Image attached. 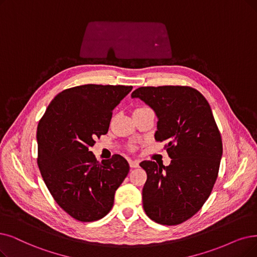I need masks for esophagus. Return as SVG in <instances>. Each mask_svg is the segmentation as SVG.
<instances>
[{"label": "esophagus", "instance_id": "34e87169", "mask_svg": "<svg viewBox=\"0 0 257 257\" xmlns=\"http://www.w3.org/2000/svg\"><path fill=\"white\" fill-rule=\"evenodd\" d=\"M130 167H131L132 169L138 168V167H139V162L136 161V160H130Z\"/></svg>", "mask_w": 257, "mask_h": 257}]
</instances>
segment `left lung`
Returning a JSON list of instances; mask_svg holds the SVG:
<instances>
[{
    "label": "left lung",
    "instance_id": "8db88e82",
    "mask_svg": "<svg viewBox=\"0 0 257 257\" xmlns=\"http://www.w3.org/2000/svg\"><path fill=\"white\" fill-rule=\"evenodd\" d=\"M157 116V141H168V167L145 160L143 209L160 224L175 225L196 214L209 198L222 156L221 136L209 102L189 86H147L132 93Z\"/></svg>",
    "mask_w": 257,
    "mask_h": 257
}]
</instances>
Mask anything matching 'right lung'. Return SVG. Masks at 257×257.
<instances>
[{
  "mask_svg": "<svg viewBox=\"0 0 257 257\" xmlns=\"http://www.w3.org/2000/svg\"><path fill=\"white\" fill-rule=\"evenodd\" d=\"M133 86L86 84L50 102L37 130L38 166L50 194L71 217L95 221L110 211L130 166L120 155L97 161L89 148L105 135L114 109Z\"/></svg>",
  "mask_w": 257,
  "mask_h": 257,
  "instance_id": "obj_1",
  "label": "right lung"
}]
</instances>
